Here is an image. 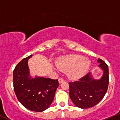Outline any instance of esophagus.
Instances as JSON below:
<instances>
[{"instance_id":"obj_1","label":"esophagus","mask_w":120,"mask_h":120,"mask_svg":"<svg viewBox=\"0 0 120 120\" xmlns=\"http://www.w3.org/2000/svg\"><path fill=\"white\" fill-rule=\"evenodd\" d=\"M64 79H63V78H59V83H61V82H64Z\"/></svg>"}]
</instances>
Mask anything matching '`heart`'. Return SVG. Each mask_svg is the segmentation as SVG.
<instances>
[{
  "label": "heart",
  "mask_w": 120,
  "mask_h": 120,
  "mask_svg": "<svg viewBox=\"0 0 120 120\" xmlns=\"http://www.w3.org/2000/svg\"><path fill=\"white\" fill-rule=\"evenodd\" d=\"M59 70L64 72L68 71V75L72 79H77L84 74L90 65L88 60L79 55H70L63 57L56 61Z\"/></svg>",
  "instance_id": "obj_1"
}]
</instances>
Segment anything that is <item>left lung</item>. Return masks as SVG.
Masks as SVG:
<instances>
[{
  "mask_svg": "<svg viewBox=\"0 0 120 120\" xmlns=\"http://www.w3.org/2000/svg\"><path fill=\"white\" fill-rule=\"evenodd\" d=\"M99 67L104 71L100 80H94L89 73L78 81L69 82V95L74 105L81 109H88L98 104L105 96L109 83V67L98 59Z\"/></svg>",
  "mask_w": 120,
  "mask_h": 120,
  "instance_id": "left-lung-1",
  "label": "left lung"
}]
</instances>
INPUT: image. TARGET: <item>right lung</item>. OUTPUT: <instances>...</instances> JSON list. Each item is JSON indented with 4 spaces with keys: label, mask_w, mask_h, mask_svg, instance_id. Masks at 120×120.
Returning <instances> with one entry per match:
<instances>
[{
    "label": "right lung",
    "mask_w": 120,
    "mask_h": 120,
    "mask_svg": "<svg viewBox=\"0 0 120 120\" xmlns=\"http://www.w3.org/2000/svg\"><path fill=\"white\" fill-rule=\"evenodd\" d=\"M32 54L24 58L13 71V88L20 103L28 110L41 112L49 107L59 86L58 79L29 76L27 61Z\"/></svg>",
    "instance_id": "add662e5"
}]
</instances>
